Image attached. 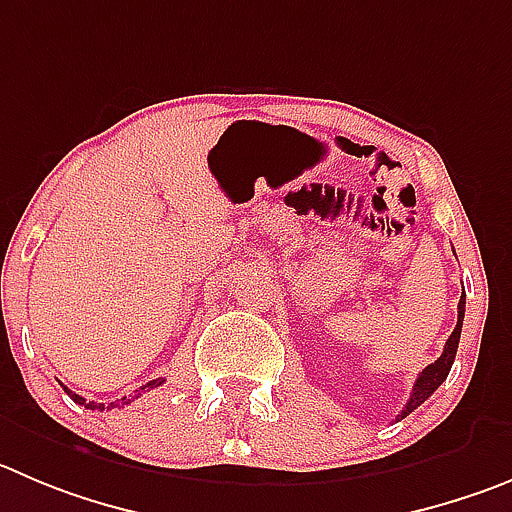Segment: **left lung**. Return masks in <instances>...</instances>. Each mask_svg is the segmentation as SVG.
I'll list each match as a JSON object with an SVG mask.
<instances>
[{"label": "left lung", "instance_id": "obj_1", "mask_svg": "<svg viewBox=\"0 0 512 512\" xmlns=\"http://www.w3.org/2000/svg\"><path fill=\"white\" fill-rule=\"evenodd\" d=\"M462 318H465V290H462V298H460V305H457V328L452 331V336L447 338V343H444V351L442 356L434 361V364H429L427 369L422 371V374L417 376V384H414L412 389V396H409L407 407L401 409V414L396 419H404L409 417V414L414 412V409L419 407V404H424V401L429 399V396L434 394V391L442 386V381L447 379V374H450L452 364H455V356H457V346H460V333H462Z\"/></svg>", "mask_w": 512, "mask_h": 512}]
</instances>
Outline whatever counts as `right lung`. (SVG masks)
Returning a JSON list of instances; mask_svg holds the SVG:
<instances>
[{
  "label": "right lung",
  "mask_w": 512,
  "mask_h": 512,
  "mask_svg": "<svg viewBox=\"0 0 512 512\" xmlns=\"http://www.w3.org/2000/svg\"><path fill=\"white\" fill-rule=\"evenodd\" d=\"M164 384V379H154V381H148L146 386H141V389H136V396H141L143 391H151V389H156V386H161ZM62 389L68 391L70 394V399L75 401V404H83L85 409H98V412H105V409H116V407H121V404H131V399H126V396H123V399H116V401H111V404H98V401H85L83 396L80 394H75V391H70L68 386H62ZM136 396H133V399H136Z\"/></svg>",
  "instance_id": "obj_1"
}]
</instances>
